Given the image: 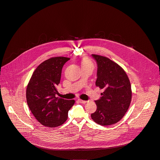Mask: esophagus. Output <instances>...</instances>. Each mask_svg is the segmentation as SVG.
Masks as SVG:
<instances>
[{
    "label": "esophagus",
    "instance_id": "1",
    "mask_svg": "<svg viewBox=\"0 0 160 160\" xmlns=\"http://www.w3.org/2000/svg\"><path fill=\"white\" fill-rule=\"evenodd\" d=\"M78 100L80 103H85L87 102L86 100H81V99H78Z\"/></svg>",
    "mask_w": 160,
    "mask_h": 160
}]
</instances>
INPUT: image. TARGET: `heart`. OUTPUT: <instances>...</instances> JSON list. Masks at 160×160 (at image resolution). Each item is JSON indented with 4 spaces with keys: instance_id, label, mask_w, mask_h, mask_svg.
I'll use <instances>...</instances> for the list:
<instances>
[{
    "instance_id": "obj_1",
    "label": "heart",
    "mask_w": 160,
    "mask_h": 160,
    "mask_svg": "<svg viewBox=\"0 0 160 160\" xmlns=\"http://www.w3.org/2000/svg\"><path fill=\"white\" fill-rule=\"evenodd\" d=\"M93 66L91 62L88 59H84L82 62V66Z\"/></svg>"
}]
</instances>
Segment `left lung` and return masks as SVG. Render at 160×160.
Listing matches in <instances>:
<instances>
[{"label": "left lung", "instance_id": "left-lung-1", "mask_svg": "<svg viewBox=\"0 0 160 160\" xmlns=\"http://www.w3.org/2000/svg\"><path fill=\"white\" fill-rule=\"evenodd\" d=\"M97 65L95 85L103 90L102 97L95 100L97 110L91 114L93 121L101 126L119 121L129 109L132 92L124 70L108 58L92 55Z\"/></svg>", "mask_w": 160, "mask_h": 160}]
</instances>
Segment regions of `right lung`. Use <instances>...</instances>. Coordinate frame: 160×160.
Segmentation results:
<instances>
[{"label": "right lung", "mask_w": 160, "mask_h": 160, "mask_svg": "<svg viewBox=\"0 0 160 160\" xmlns=\"http://www.w3.org/2000/svg\"><path fill=\"white\" fill-rule=\"evenodd\" d=\"M69 60L58 57L43 62L36 68L28 85V107L38 122L44 126L55 128L63 124L75 103L74 100L56 97L63 67Z\"/></svg>", "instance_id": "add662e5"}]
</instances>
